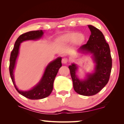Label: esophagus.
<instances>
[{"mask_svg":"<svg viewBox=\"0 0 124 124\" xmlns=\"http://www.w3.org/2000/svg\"><path fill=\"white\" fill-rule=\"evenodd\" d=\"M69 62V60H68V59H67V58H63L62 59V62L63 64H67L68 62Z\"/></svg>","mask_w":124,"mask_h":124,"instance_id":"34e87169","label":"esophagus"}]
</instances>
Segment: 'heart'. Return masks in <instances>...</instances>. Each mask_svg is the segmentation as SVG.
<instances>
[{
    "instance_id": "1",
    "label": "heart",
    "mask_w": 124,
    "mask_h": 124,
    "mask_svg": "<svg viewBox=\"0 0 124 124\" xmlns=\"http://www.w3.org/2000/svg\"><path fill=\"white\" fill-rule=\"evenodd\" d=\"M61 39L66 42L77 41L79 43H82L84 41L85 38L84 35L79 34L77 33H70L63 35L61 38Z\"/></svg>"
}]
</instances>
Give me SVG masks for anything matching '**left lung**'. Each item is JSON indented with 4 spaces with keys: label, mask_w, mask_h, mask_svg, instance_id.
I'll return each mask as SVG.
<instances>
[{
    "label": "left lung",
    "mask_w": 124,
    "mask_h": 124,
    "mask_svg": "<svg viewBox=\"0 0 124 124\" xmlns=\"http://www.w3.org/2000/svg\"><path fill=\"white\" fill-rule=\"evenodd\" d=\"M91 35L87 43L82 45L78 51L93 54L96 65L95 72L89 74L87 79L81 81L76 75L77 67L73 64L69 67L73 88L78 94L84 96L94 95L107 84L111 74L112 62L109 45L107 43L101 31L92 25H88Z\"/></svg>",
    "instance_id": "8db88e82"
}]
</instances>
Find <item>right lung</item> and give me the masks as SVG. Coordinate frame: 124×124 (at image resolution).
<instances>
[{
    "label": "right lung",
    "instance_id": "add662e5",
    "mask_svg": "<svg viewBox=\"0 0 124 124\" xmlns=\"http://www.w3.org/2000/svg\"><path fill=\"white\" fill-rule=\"evenodd\" d=\"M43 32L42 30L31 31L23 33L18 37L15 42L14 47L11 51L9 59V73L15 87L18 93L26 98L31 100L41 99L50 95L53 90L54 79L58 72L60 68L62 66V58L59 57L55 60L50 62L46 69L45 73L40 82L35 86L33 89L28 91H22L18 90L16 87L13 78V69H14L16 60L18 54V50L20 43L26 40L38 39L43 35Z\"/></svg>",
    "mask_w": 124,
    "mask_h": 124
}]
</instances>
